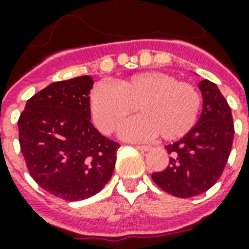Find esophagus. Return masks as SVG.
I'll return each mask as SVG.
<instances>
[{
    "mask_svg": "<svg viewBox=\"0 0 249 249\" xmlns=\"http://www.w3.org/2000/svg\"><path fill=\"white\" fill-rule=\"evenodd\" d=\"M136 147L138 148V150H141V151H148V150H150L148 146H143V144H137Z\"/></svg>",
    "mask_w": 249,
    "mask_h": 249,
    "instance_id": "esophagus-1",
    "label": "esophagus"
}]
</instances>
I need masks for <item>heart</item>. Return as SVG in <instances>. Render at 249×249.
Masks as SVG:
<instances>
[{
  "label": "heart",
  "mask_w": 249,
  "mask_h": 249,
  "mask_svg": "<svg viewBox=\"0 0 249 249\" xmlns=\"http://www.w3.org/2000/svg\"><path fill=\"white\" fill-rule=\"evenodd\" d=\"M201 103L200 91L193 84L164 72H143L119 80L112 89L95 86L90 112L98 128L111 134L137 108L140 116L124 125L123 137L141 141L158 134L164 141H176L196 124Z\"/></svg>",
  "instance_id": "heart-1"
}]
</instances>
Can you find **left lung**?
Wrapping results in <instances>:
<instances>
[{
    "label": "left lung",
    "mask_w": 249,
    "mask_h": 249,
    "mask_svg": "<svg viewBox=\"0 0 249 249\" xmlns=\"http://www.w3.org/2000/svg\"><path fill=\"white\" fill-rule=\"evenodd\" d=\"M203 111L197 124L182 140L165 146L169 164L152 173V181L177 197H193L209 190L228 163L234 140V123L228 101L216 84L199 83Z\"/></svg>",
    "instance_id": "8db88e82"
}]
</instances>
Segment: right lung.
<instances>
[{
  "label": "right lung",
  "mask_w": 249,
  "mask_h": 249,
  "mask_svg": "<svg viewBox=\"0 0 249 249\" xmlns=\"http://www.w3.org/2000/svg\"><path fill=\"white\" fill-rule=\"evenodd\" d=\"M90 76L56 81L29 98L18 120L19 143L31 177L67 201L99 193L112 177L120 144L90 121Z\"/></svg>",
  "instance_id": "1"
}]
</instances>
